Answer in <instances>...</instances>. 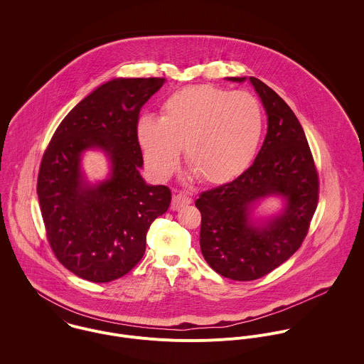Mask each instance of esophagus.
I'll return each instance as SVG.
<instances>
[{"mask_svg":"<svg viewBox=\"0 0 364 364\" xmlns=\"http://www.w3.org/2000/svg\"><path fill=\"white\" fill-rule=\"evenodd\" d=\"M192 199L185 195V193H176L173 198H172V208L173 210H179V208H185L188 205H191Z\"/></svg>","mask_w":364,"mask_h":364,"instance_id":"1","label":"esophagus"}]
</instances>
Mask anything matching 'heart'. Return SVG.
Masks as SVG:
<instances>
[{"label": "heart", "instance_id": "b5f03b06", "mask_svg": "<svg viewBox=\"0 0 364 364\" xmlns=\"http://www.w3.org/2000/svg\"><path fill=\"white\" fill-rule=\"evenodd\" d=\"M263 110L247 91L193 85L173 92L162 117L144 114L137 139L144 161L158 178L169 176L185 158L210 183L225 182L244 171L259 149Z\"/></svg>", "mask_w": 364, "mask_h": 364}]
</instances>
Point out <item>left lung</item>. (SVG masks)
Masks as SVG:
<instances>
[{
    "label": "left lung",
    "mask_w": 364,
    "mask_h": 364,
    "mask_svg": "<svg viewBox=\"0 0 364 364\" xmlns=\"http://www.w3.org/2000/svg\"><path fill=\"white\" fill-rule=\"evenodd\" d=\"M244 82L245 77H227ZM250 82L267 114V133L252 165L234 181L203 192L200 250L218 274L257 280L289 259L303 244L318 203V173L304 130L272 88L255 77ZM270 196L284 208L257 218L255 208Z\"/></svg>",
    "instance_id": "1"
}]
</instances>
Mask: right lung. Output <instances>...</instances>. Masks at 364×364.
<instances>
[{
  "mask_svg": "<svg viewBox=\"0 0 364 364\" xmlns=\"http://www.w3.org/2000/svg\"><path fill=\"white\" fill-rule=\"evenodd\" d=\"M165 78H113L63 119L46 149L38 196L53 252L81 279L107 283L129 273L146 252L147 231L171 203L164 185L140 175L139 113ZM108 156L107 179L91 184L80 161L85 151Z\"/></svg>",
  "mask_w": 364,
  "mask_h": 364,
  "instance_id": "right-lung-1",
  "label": "right lung"
}]
</instances>
